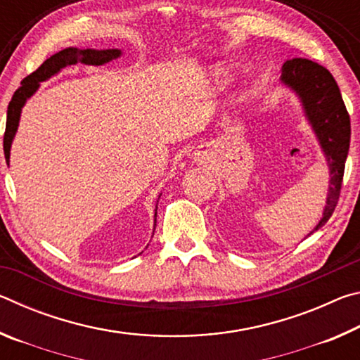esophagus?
Returning <instances> with one entry per match:
<instances>
[{
    "instance_id": "esophagus-1",
    "label": "esophagus",
    "mask_w": 360,
    "mask_h": 360,
    "mask_svg": "<svg viewBox=\"0 0 360 360\" xmlns=\"http://www.w3.org/2000/svg\"><path fill=\"white\" fill-rule=\"evenodd\" d=\"M193 160L197 163H206V160H210V155L206 150H197L193 154Z\"/></svg>"
}]
</instances>
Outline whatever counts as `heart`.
<instances>
[{
  "label": "heart",
  "mask_w": 360,
  "mask_h": 360,
  "mask_svg": "<svg viewBox=\"0 0 360 360\" xmlns=\"http://www.w3.org/2000/svg\"><path fill=\"white\" fill-rule=\"evenodd\" d=\"M211 76H212V79H214V82L221 84L224 81H227L230 76V71H229V68H225V66H214L211 71Z\"/></svg>",
  "instance_id": "1"
}]
</instances>
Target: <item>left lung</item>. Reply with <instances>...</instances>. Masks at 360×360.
<instances>
[{"mask_svg":"<svg viewBox=\"0 0 360 360\" xmlns=\"http://www.w3.org/2000/svg\"><path fill=\"white\" fill-rule=\"evenodd\" d=\"M281 85L290 90L300 103L304 119L311 127L328 167V188L322 217L316 227L319 230L330 219L337 206L346 157L349 150L351 124L340 89L333 76L324 66L307 58L288 60L281 68ZM304 236V238H307Z\"/></svg>","mask_w":360,"mask_h":360,"instance_id":"1","label":"left lung"}]
</instances>
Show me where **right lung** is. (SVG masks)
I'll use <instances>...</instances> for the list:
<instances>
[{
	"mask_svg": "<svg viewBox=\"0 0 360 360\" xmlns=\"http://www.w3.org/2000/svg\"><path fill=\"white\" fill-rule=\"evenodd\" d=\"M122 57L120 49H79V47H66L63 51L53 53L49 57L44 63H42L38 70L32 75L27 76L22 81V85L15 90L12 95V100L8 106V117H6V133H4V157L6 163L9 167L11 158V148L12 141H14L15 133L19 130V122L22 115V109L27 105V101L38 92L39 84L46 82L49 79L57 76L63 68H68L76 63L89 65V66H101L105 63L112 62V60ZM162 195V193H160ZM158 195V198H160ZM158 203V200H157ZM157 203H155V212H154V230H155V221H157ZM154 236V233H152ZM149 246V245H148ZM146 246V248H148Z\"/></svg>",
	"mask_w": 360,
	"mask_h": 360,
	"instance_id": "add662e5",
	"label": "right lung"
}]
</instances>
